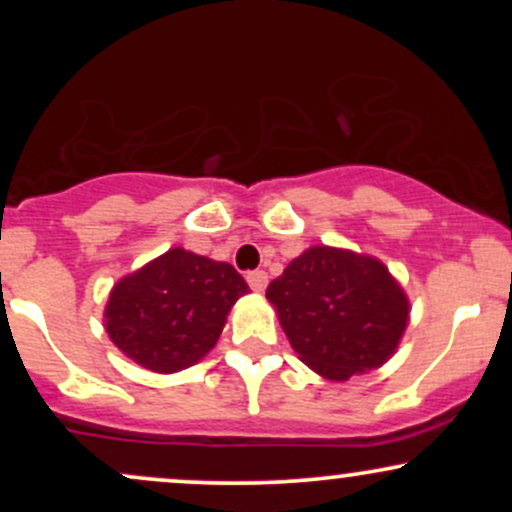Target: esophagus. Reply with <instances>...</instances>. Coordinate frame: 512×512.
<instances>
[{
	"instance_id": "esophagus-1",
	"label": "esophagus",
	"mask_w": 512,
	"mask_h": 512,
	"mask_svg": "<svg viewBox=\"0 0 512 512\" xmlns=\"http://www.w3.org/2000/svg\"><path fill=\"white\" fill-rule=\"evenodd\" d=\"M245 279H248L250 289L257 291V293H262L264 289H267V284H269V276H267V272H262V269L248 272V276H245Z\"/></svg>"
}]
</instances>
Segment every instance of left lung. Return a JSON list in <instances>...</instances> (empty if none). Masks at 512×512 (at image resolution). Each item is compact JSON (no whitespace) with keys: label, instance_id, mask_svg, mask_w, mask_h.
<instances>
[{"label":"left lung","instance_id":"1","mask_svg":"<svg viewBox=\"0 0 512 512\" xmlns=\"http://www.w3.org/2000/svg\"><path fill=\"white\" fill-rule=\"evenodd\" d=\"M267 298L298 358L330 380L383 366L409 320L407 296L383 262L325 245L296 257Z\"/></svg>","mask_w":512,"mask_h":512}]
</instances>
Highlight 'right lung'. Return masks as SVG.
Returning <instances> with one entry per match:
<instances>
[{
  "instance_id": "1",
  "label": "right lung",
  "mask_w": 512,
  "mask_h": 512,
  "mask_svg": "<svg viewBox=\"0 0 512 512\" xmlns=\"http://www.w3.org/2000/svg\"><path fill=\"white\" fill-rule=\"evenodd\" d=\"M248 291L231 264L173 248L115 286L105 330L139 366L175 373L214 349L233 303Z\"/></svg>"
}]
</instances>
